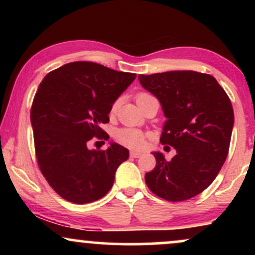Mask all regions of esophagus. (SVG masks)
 Listing matches in <instances>:
<instances>
[{"instance_id":"34e87169","label":"esophagus","mask_w":255,"mask_h":255,"mask_svg":"<svg viewBox=\"0 0 255 255\" xmlns=\"http://www.w3.org/2000/svg\"><path fill=\"white\" fill-rule=\"evenodd\" d=\"M129 156H130L131 158H137V157L141 156V153H140V152H136V151H131Z\"/></svg>"}]
</instances>
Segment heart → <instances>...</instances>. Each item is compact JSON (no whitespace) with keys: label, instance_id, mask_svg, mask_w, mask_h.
Wrapping results in <instances>:
<instances>
[{"label":"heart","instance_id":"heart-1","mask_svg":"<svg viewBox=\"0 0 255 255\" xmlns=\"http://www.w3.org/2000/svg\"><path fill=\"white\" fill-rule=\"evenodd\" d=\"M147 93L145 92H140L136 95V103L137 102L141 101L142 98L147 97ZM119 102H115L113 105H111L110 113L114 114L118 109ZM115 139L119 144H121L122 146H126V147L131 148V150H140L142 146L145 145V140L146 136L145 134L142 133L141 130L135 129V128H122V129H119L115 133Z\"/></svg>","mask_w":255,"mask_h":255}]
</instances>
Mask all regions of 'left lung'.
<instances>
[{
	"label": "left lung",
	"instance_id": "left-lung-1",
	"mask_svg": "<svg viewBox=\"0 0 255 255\" xmlns=\"http://www.w3.org/2000/svg\"><path fill=\"white\" fill-rule=\"evenodd\" d=\"M139 81L158 98L166 118L160 142L176 150L171 160L153 152L156 166L146 172L145 182L157 197L188 200L213 182L227 159L233 105L210 74L171 71L140 74Z\"/></svg>",
	"mask_w": 255,
	"mask_h": 255
}]
</instances>
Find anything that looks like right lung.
I'll use <instances>...</instances> for the list:
<instances>
[{
    "label": "right lung",
    "instance_id": "obj_1",
    "mask_svg": "<svg viewBox=\"0 0 255 255\" xmlns=\"http://www.w3.org/2000/svg\"><path fill=\"white\" fill-rule=\"evenodd\" d=\"M136 74L78 61L45 75L31 108L34 148L43 176L60 197L74 204L103 198L116 169L129 151L111 142L107 150H89L93 136L109 139L101 128L111 105Z\"/></svg>",
    "mask_w": 255,
    "mask_h": 255
}]
</instances>
